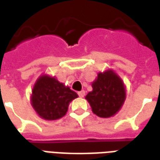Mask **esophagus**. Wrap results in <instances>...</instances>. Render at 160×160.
I'll list each match as a JSON object with an SVG mask.
<instances>
[{
  "label": "esophagus",
  "mask_w": 160,
  "mask_h": 160,
  "mask_svg": "<svg viewBox=\"0 0 160 160\" xmlns=\"http://www.w3.org/2000/svg\"><path fill=\"white\" fill-rule=\"evenodd\" d=\"M78 94H79V96H80V98H83L84 96H85V91H80V92H78Z\"/></svg>",
  "instance_id": "obj_1"
}]
</instances>
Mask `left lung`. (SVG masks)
Here are the masks:
<instances>
[{
    "instance_id": "1",
    "label": "left lung",
    "mask_w": 160,
    "mask_h": 160,
    "mask_svg": "<svg viewBox=\"0 0 160 160\" xmlns=\"http://www.w3.org/2000/svg\"><path fill=\"white\" fill-rule=\"evenodd\" d=\"M92 87V91L87 93L86 99L94 114L108 118L120 111L126 99V87L118 73L112 69L99 72Z\"/></svg>"
}]
</instances>
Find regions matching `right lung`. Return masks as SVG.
Here are the masks:
<instances>
[{
  "mask_svg": "<svg viewBox=\"0 0 160 160\" xmlns=\"http://www.w3.org/2000/svg\"><path fill=\"white\" fill-rule=\"evenodd\" d=\"M76 98L75 92L55 77L42 74L33 86L31 104L40 118L54 121L66 115L69 104Z\"/></svg>",
  "mask_w": 160,
  "mask_h": 160,
  "instance_id": "obj_1",
  "label": "right lung"
}]
</instances>
